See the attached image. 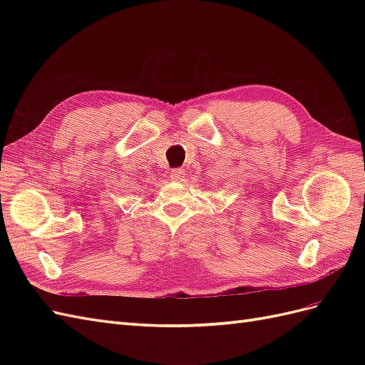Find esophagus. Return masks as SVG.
Segmentation results:
<instances>
[{
	"mask_svg": "<svg viewBox=\"0 0 365 365\" xmlns=\"http://www.w3.org/2000/svg\"><path fill=\"white\" fill-rule=\"evenodd\" d=\"M184 175H185L184 169H173L172 173H170V180L175 181V182H181L182 178H184Z\"/></svg>",
	"mask_w": 365,
	"mask_h": 365,
	"instance_id": "esophagus-1",
	"label": "esophagus"
}]
</instances>
